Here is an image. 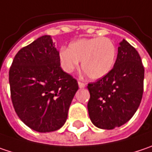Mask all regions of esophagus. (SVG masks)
Segmentation results:
<instances>
[{
  "mask_svg": "<svg viewBox=\"0 0 152 152\" xmlns=\"http://www.w3.org/2000/svg\"><path fill=\"white\" fill-rule=\"evenodd\" d=\"M78 86H79V88H83L86 87V84H85L84 83H82V82H78Z\"/></svg>",
  "mask_w": 152,
  "mask_h": 152,
  "instance_id": "34e87169",
  "label": "esophagus"
}]
</instances>
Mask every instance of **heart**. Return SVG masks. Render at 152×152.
<instances>
[{"instance_id": "1", "label": "heart", "mask_w": 152, "mask_h": 152, "mask_svg": "<svg viewBox=\"0 0 152 152\" xmlns=\"http://www.w3.org/2000/svg\"><path fill=\"white\" fill-rule=\"evenodd\" d=\"M116 56L113 41L106 37H94L72 41L68 49H61L58 58L61 68L66 73H72L82 62L85 75L91 80H99L111 71Z\"/></svg>"}]
</instances>
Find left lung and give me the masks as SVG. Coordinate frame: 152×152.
Listing matches in <instances>:
<instances>
[{
    "label": "left lung",
    "instance_id": "obj_1",
    "mask_svg": "<svg viewBox=\"0 0 152 152\" xmlns=\"http://www.w3.org/2000/svg\"><path fill=\"white\" fill-rule=\"evenodd\" d=\"M144 77L145 69L138 52L123 39L111 71L88 85V115L96 127L111 130L131 120L142 100Z\"/></svg>",
    "mask_w": 152,
    "mask_h": 152
}]
</instances>
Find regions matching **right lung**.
Here are the masks:
<instances>
[{"label":"right lung","mask_w":152,"mask_h":152,"mask_svg":"<svg viewBox=\"0 0 152 152\" xmlns=\"http://www.w3.org/2000/svg\"><path fill=\"white\" fill-rule=\"evenodd\" d=\"M51 37L44 35L15 55L9 69L14 110L28 127L39 132L60 129L78 90L76 79L60 67Z\"/></svg>","instance_id":"1"}]
</instances>
